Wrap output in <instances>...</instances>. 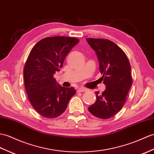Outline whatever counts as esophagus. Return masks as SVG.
Returning <instances> with one entry per match:
<instances>
[{"label":"esophagus","mask_w":154,"mask_h":154,"mask_svg":"<svg viewBox=\"0 0 154 154\" xmlns=\"http://www.w3.org/2000/svg\"><path fill=\"white\" fill-rule=\"evenodd\" d=\"M87 91V88H84V87H80V88H79L77 89V92H85V91Z\"/></svg>","instance_id":"obj_1"}]
</instances>
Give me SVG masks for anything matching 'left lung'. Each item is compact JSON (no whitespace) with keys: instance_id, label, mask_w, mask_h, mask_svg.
<instances>
[{"instance_id":"obj_1","label":"left lung","mask_w":154,"mask_h":154,"mask_svg":"<svg viewBox=\"0 0 154 154\" xmlns=\"http://www.w3.org/2000/svg\"><path fill=\"white\" fill-rule=\"evenodd\" d=\"M87 41L97 55L106 85L100 95L96 92V101L88 109L96 117L109 119L123 108L133 84L130 62L123 50L112 41L93 38Z\"/></svg>"}]
</instances>
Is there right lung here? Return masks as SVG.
I'll use <instances>...</instances> for the list:
<instances>
[{
  "label": "right lung",
  "instance_id": "right-lung-1",
  "mask_svg": "<svg viewBox=\"0 0 154 154\" xmlns=\"http://www.w3.org/2000/svg\"><path fill=\"white\" fill-rule=\"evenodd\" d=\"M79 42L74 37H46L29 54L23 69L25 88L31 104L42 116H60L75 94L73 87L66 88L57 83L54 74L60 71L67 54Z\"/></svg>",
  "mask_w": 154,
  "mask_h": 154
}]
</instances>
